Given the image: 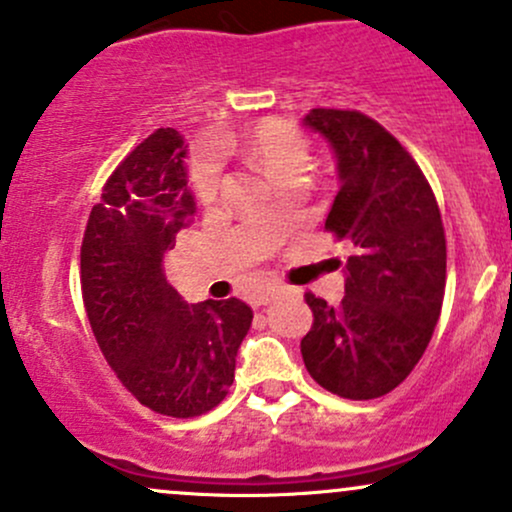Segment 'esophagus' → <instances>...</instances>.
Returning a JSON list of instances; mask_svg holds the SVG:
<instances>
[{"instance_id":"34e87169","label":"esophagus","mask_w":512,"mask_h":512,"mask_svg":"<svg viewBox=\"0 0 512 512\" xmlns=\"http://www.w3.org/2000/svg\"><path fill=\"white\" fill-rule=\"evenodd\" d=\"M282 292V289H277V287H270V289H265V292L260 294V297H257V304H272L274 299H277V294Z\"/></svg>"}]
</instances>
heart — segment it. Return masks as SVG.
<instances>
[{"instance_id": "b5f03b06", "label": "heart", "mask_w": 512, "mask_h": 512, "mask_svg": "<svg viewBox=\"0 0 512 512\" xmlns=\"http://www.w3.org/2000/svg\"><path fill=\"white\" fill-rule=\"evenodd\" d=\"M218 152L238 149L260 166L272 181L282 184L284 179H301L309 166V142L297 127L282 120H265L242 139L218 137L213 142ZM191 186L201 201H211L218 188V161L211 154H198L191 161Z\"/></svg>"}]
</instances>
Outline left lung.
Listing matches in <instances>:
<instances>
[{"label": "left lung", "mask_w": 512, "mask_h": 512, "mask_svg": "<svg viewBox=\"0 0 512 512\" xmlns=\"http://www.w3.org/2000/svg\"><path fill=\"white\" fill-rule=\"evenodd\" d=\"M304 125L333 147L338 181L326 230L351 240L346 297L306 294L314 311L301 355L311 378L346 400L395 390L437 326L446 287V238L432 186L383 125L358 110L316 107Z\"/></svg>", "instance_id": "left-lung-1"}]
</instances>
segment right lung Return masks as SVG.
Listing matches in <instances>:
<instances>
[{"label": "right lung", "mask_w": 512, "mask_h": 512, "mask_svg": "<svg viewBox=\"0 0 512 512\" xmlns=\"http://www.w3.org/2000/svg\"><path fill=\"white\" fill-rule=\"evenodd\" d=\"M184 137L149 134L112 171L80 247V287L102 355L152 412L198 417L228 395L252 324L245 301L186 304L164 274L176 233L191 225Z\"/></svg>", "instance_id": "obj_1"}]
</instances>
